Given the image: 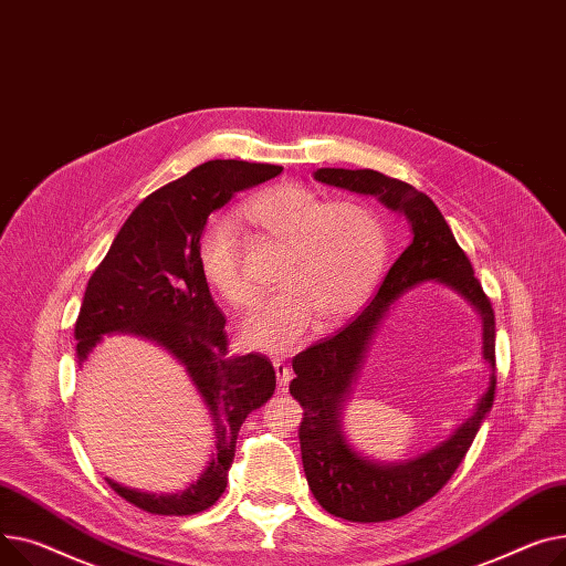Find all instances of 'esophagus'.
Instances as JSON below:
<instances>
[{
  "mask_svg": "<svg viewBox=\"0 0 566 566\" xmlns=\"http://www.w3.org/2000/svg\"><path fill=\"white\" fill-rule=\"evenodd\" d=\"M274 370H276V379H279V386L285 390V386L290 384L292 379V370L290 365L283 360V358H274Z\"/></svg>",
  "mask_w": 566,
  "mask_h": 566,
  "instance_id": "1",
  "label": "esophagus"
}]
</instances>
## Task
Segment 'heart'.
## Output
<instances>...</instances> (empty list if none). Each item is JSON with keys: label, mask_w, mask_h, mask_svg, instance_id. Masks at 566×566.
Returning <instances> with one entry per match:
<instances>
[{"label": "heart", "mask_w": 566, "mask_h": 566, "mask_svg": "<svg viewBox=\"0 0 566 566\" xmlns=\"http://www.w3.org/2000/svg\"><path fill=\"white\" fill-rule=\"evenodd\" d=\"M242 217L287 251L279 274L285 287L264 298L240 326L249 347L276 354L296 349L317 319L334 324L354 313L384 272L386 228L363 203H326L308 187L276 185L251 198ZM198 264L230 306L249 308L255 302L230 217L208 221L198 240Z\"/></svg>", "instance_id": "obj_1"}]
</instances>
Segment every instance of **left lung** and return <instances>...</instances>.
<instances>
[{
	"instance_id": "8db88e82",
	"label": "left lung",
	"mask_w": 566,
	"mask_h": 566,
	"mask_svg": "<svg viewBox=\"0 0 566 566\" xmlns=\"http://www.w3.org/2000/svg\"><path fill=\"white\" fill-rule=\"evenodd\" d=\"M317 182L375 196L411 228V244L392 262L377 294L334 338L292 358L290 392L304 407L298 424L302 461L315 501L334 516L356 523L400 518L431 495L459 469L495 392V317L473 264L457 244L448 221L429 196L373 169H317ZM422 282H439L459 293L483 322V355L490 363V388L474 413L453 434L429 451L402 462H375L360 455L342 431V411L353 391L374 334L391 304Z\"/></svg>"
}]
</instances>
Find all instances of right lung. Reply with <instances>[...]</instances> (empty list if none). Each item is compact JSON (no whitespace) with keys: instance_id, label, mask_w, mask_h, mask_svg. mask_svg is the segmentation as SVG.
<instances>
[{"instance_id":"obj_1","label":"right lung","mask_w":566,"mask_h":566,"mask_svg":"<svg viewBox=\"0 0 566 566\" xmlns=\"http://www.w3.org/2000/svg\"><path fill=\"white\" fill-rule=\"evenodd\" d=\"M281 171L283 166L240 159L196 166L144 198L88 279L75 324L77 363L105 336L146 338L182 365L214 427L217 452L185 491L157 495L107 478L144 512L189 516L212 507L226 491L242 422L274 395L276 373L268 356L228 354L226 317L198 264V240L214 210Z\"/></svg>"}]
</instances>
